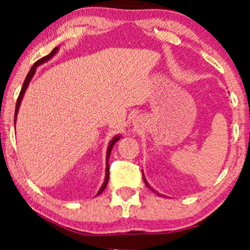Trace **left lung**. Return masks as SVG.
Returning <instances> with one entry per match:
<instances>
[{
  "label": "left lung",
  "instance_id": "1",
  "mask_svg": "<svg viewBox=\"0 0 250 250\" xmlns=\"http://www.w3.org/2000/svg\"><path fill=\"white\" fill-rule=\"evenodd\" d=\"M142 176H143V174H142ZM143 181H145L146 186H147V187H148L149 189H151V190H153V191H155V190H154V189H153V188H151V187H150V186H149V185H148V182H147V181H146V179H145V176H143Z\"/></svg>",
  "mask_w": 250,
  "mask_h": 250
}]
</instances>
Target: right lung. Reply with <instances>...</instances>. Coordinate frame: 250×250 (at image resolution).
Returning <instances> with one entry per match:
<instances>
[{"instance_id": "add662e5", "label": "right lung", "mask_w": 250, "mask_h": 250, "mask_svg": "<svg viewBox=\"0 0 250 250\" xmlns=\"http://www.w3.org/2000/svg\"><path fill=\"white\" fill-rule=\"evenodd\" d=\"M57 49H59V48H54L53 50H51V53L50 54H48L47 56H44V57H42V59H40L39 61H36L35 63H34L33 64V67H31V69L29 70V73H28V75H27V77H25V80H24V82H23V85H22V89H21V91H20V95H19V97H17V102H16V108H15V119H14V121H16V116H17V111H19V108H20V104H21V100H22V97H23V95H24V93H25V89H27V87H28V84H29V82H30V80H31V77L34 76V74H35V71H36V67L37 65H40V64H42V63H44V62H47L48 60H50L51 57H53L54 55H55V53L57 51ZM120 140V136H115L114 137L113 140H111L110 141V143H109V147H108V150H107V169H105V179H104V183H103L102 185V187H101V189H100L99 190V193H97V195H100L102 193L103 190H104V188L107 187V185H108V180H109V165H108V160H109V155H110V153H111V149H113V147H114V145H115V143L119 141Z\"/></svg>"}]
</instances>
